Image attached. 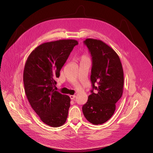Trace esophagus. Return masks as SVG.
Listing matches in <instances>:
<instances>
[{"label": "esophagus", "mask_w": 153, "mask_h": 153, "mask_svg": "<svg viewBox=\"0 0 153 153\" xmlns=\"http://www.w3.org/2000/svg\"><path fill=\"white\" fill-rule=\"evenodd\" d=\"M69 97H70L71 100H74L76 98V95H71Z\"/></svg>", "instance_id": "esophagus-1"}]
</instances>
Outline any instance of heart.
<instances>
[{
  "instance_id": "heart-1",
  "label": "heart",
  "mask_w": 153,
  "mask_h": 153,
  "mask_svg": "<svg viewBox=\"0 0 153 153\" xmlns=\"http://www.w3.org/2000/svg\"><path fill=\"white\" fill-rule=\"evenodd\" d=\"M86 59H89V58H88V57H87V56L85 54H84V55H82V57H81V60Z\"/></svg>"
}]
</instances>
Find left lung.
<instances>
[{
  "label": "left lung",
  "instance_id": "left-lung-1",
  "mask_svg": "<svg viewBox=\"0 0 153 153\" xmlns=\"http://www.w3.org/2000/svg\"><path fill=\"white\" fill-rule=\"evenodd\" d=\"M84 43L92 57V89L87 103L82 106V111L90 123L101 125L114 115L115 103L122 97L123 70L117 53L101 40L87 38ZM94 90H96L95 93Z\"/></svg>",
  "mask_w": 153,
  "mask_h": 153
}]
</instances>
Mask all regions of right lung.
<instances>
[{
  "label": "right lung",
  "mask_w": 153,
  "mask_h": 153,
  "mask_svg": "<svg viewBox=\"0 0 153 153\" xmlns=\"http://www.w3.org/2000/svg\"><path fill=\"white\" fill-rule=\"evenodd\" d=\"M75 39H60L40 45L26 61L23 83L30 105L45 124L52 127L65 123L70 107L68 95L54 91L60 71L74 47Z\"/></svg>",
  "instance_id": "obj_1"
}]
</instances>
